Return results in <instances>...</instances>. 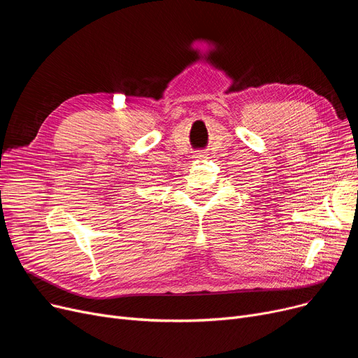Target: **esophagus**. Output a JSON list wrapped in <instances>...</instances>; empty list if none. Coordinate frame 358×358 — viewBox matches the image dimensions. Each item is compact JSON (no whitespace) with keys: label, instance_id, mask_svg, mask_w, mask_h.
Here are the masks:
<instances>
[{"label":"esophagus","instance_id":"34e87169","mask_svg":"<svg viewBox=\"0 0 358 358\" xmlns=\"http://www.w3.org/2000/svg\"><path fill=\"white\" fill-rule=\"evenodd\" d=\"M197 158H206V155H204V154H200V155H197Z\"/></svg>","mask_w":358,"mask_h":358}]
</instances>
